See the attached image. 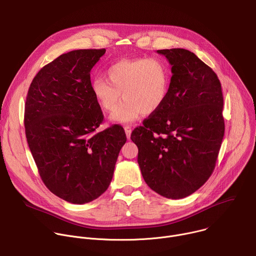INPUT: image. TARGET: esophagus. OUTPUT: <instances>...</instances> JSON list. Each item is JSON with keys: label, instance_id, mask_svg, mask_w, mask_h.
Here are the masks:
<instances>
[{"label": "esophagus", "instance_id": "obj_1", "mask_svg": "<svg viewBox=\"0 0 256 256\" xmlns=\"http://www.w3.org/2000/svg\"><path fill=\"white\" fill-rule=\"evenodd\" d=\"M124 132H126V138L130 140V134H132V128H130V126H124Z\"/></svg>", "mask_w": 256, "mask_h": 256}]
</instances>
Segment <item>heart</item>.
Returning a JSON list of instances; mask_svg holds the SVG:
<instances>
[{
  "label": "heart",
  "mask_w": 256,
  "mask_h": 256,
  "mask_svg": "<svg viewBox=\"0 0 256 256\" xmlns=\"http://www.w3.org/2000/svg\"><path fill=\"white\" fill-rule=\"evenodd\" d=\"M106 79L97 77L90 88L104 112H110L121 100H125L109 120L114 124H130L142 114L150 116L164 104L170 88V70L157 58L122 60L109 66Z\"/></svg>",
  "instance_id": "obj_1"
}]
</instances>
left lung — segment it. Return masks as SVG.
I'll use <instances>...</instances> for the list:
<instances>
[{
    "label": "left lung",
    "mask_w": 256,
    "mask_h": 256,
    "mask_svg": "<svg viewBox=\"0 0 256 256\" xmlns=\"http://www.w3.org/2000/svg\"><path fill=\"white\" fill-rule=\"evenodd\" d=\"M172 66L167 98L132 132L138 163L151 190L184 198L212 175L225 132L223 93L216 72L184 48L157 50Z\"/></svg>",
    "instance_id": "8db88e82"
}]
</instances>
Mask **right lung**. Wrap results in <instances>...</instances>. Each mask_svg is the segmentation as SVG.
<instances>
[{
    "label": "right lung",
    "mask_w": 256,
    "mask_h": 256,
    "mask_svg": "<svg viewBox=\"0 0 256 256\" xmlns=\"http://www.w3.org/2000/svg\"><path fill=\"white\" fill-rule=\"evenodd\" d=\"M105 50L64 54L34 77L25 103L29 149L46 186L66 202L83 204L109 186L126 136L103 120L91 93L90 72Z\"/></svg>",
    "instance_id": "right-lung-1"
}]
</instances>
